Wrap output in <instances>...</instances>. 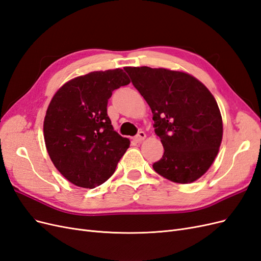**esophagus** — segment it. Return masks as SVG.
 I'll return each instance as SVG.
<instances>
[{"label": "esophagus", "mask_w": 261, "mask_h": 261, "mask_svg": "<svg viewBox=\"0 0 261 261\" xmlns=\"http://www.w3.org/2000/svg\"><path fill=\"white\" fill-rule=\"evenodd\" d=\"M145 138H146V134H145L144 132H139V133L137 134V136H136L135 138H134V140H135L136 143L140 144L141 141H143Z\"/></svg>", "instance_id": "34e87169"}]
</instances>
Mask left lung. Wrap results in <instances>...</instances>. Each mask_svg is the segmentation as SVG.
Wrapping results in <instances>:
<instances>
[{
    "instance_id": "left-lung-1",
    "label": "left lung",
    "mask_w": 261,
    "mask_h": 261,
    "mask_svg": "<svg viewBox=\"0 0 261 261\" xmlns=\"http://www.w3.org/2000/svg\"><path fill=\"white\" fill-rule=\"evenodd\" d=\"M124 69L151 109L154 133L164 148L153 170L179 184L201 177L215 161L223 135L215 97L183 72L148 66Z\"/></svg>"
}]
</instances>
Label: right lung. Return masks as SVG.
I'll return each instance as SVG.
<instances>
[{
    "label": "right lung",
    "mask_w": 261,
    "mask_h": 261,
    "mask_svg": "<svg viewBox=\"0 0 261 261\" xmlns=\"http://www.w3.org/2000/svg\"><path fill=\"white\" fill-rule=\"evenodd\" d=\"M129 83L121 68L91 72L67 82L52 98L43 123L45 147L54 167L74 185L103 184L129 147L107 112L112 92Z\"/></svg>",
    "instance_id": "add662e5"
}]
</instances>
